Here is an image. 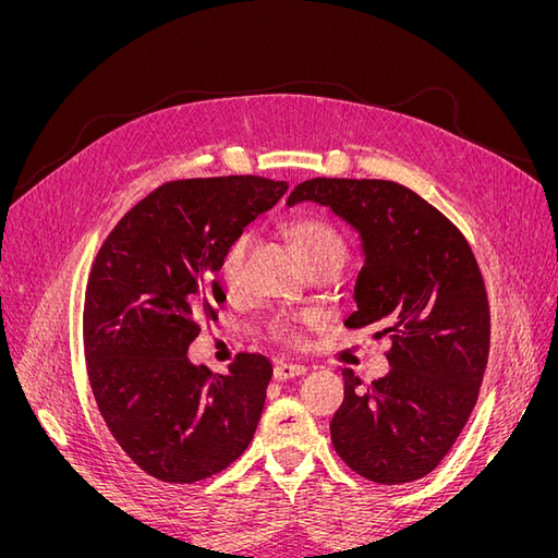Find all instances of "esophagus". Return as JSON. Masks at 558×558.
Instances as JSON below:
<instances>
[{
  "label": "esophagus",
  "instance_id": "34e87169",
  "mask_svg": "<svg viewBox=\"0 0 558 558\" xmlns=\"http://www.w3.org/2000/svg\"><path fill=\"white\" fill-rule=\"evenodd\" d=\"M307 369L302 365H293V363H277L275 369H272V377L277 381H286V379H295L300 375H305Z\"/></svg>",
  "mask_w": 558,
  "mask_h": 558
}]
</instances>
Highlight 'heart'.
<instances>
[{"mask_svg": "<svg viewBox=\"0 0 558 558\" xmlns=\"http://www.w3.org/2000/svg\"><path fill=\"white\" fill-rule=\"evenodd\" d=\"M281 234L289 244L295 248L298 256L310 265V269L320 267V265H340L344 263L347 256V244L344 238L340 234L328 218L318 216V214H298L286 218V221L279 226ZM248 240L246 238H234L228 248L221 256V265H218V275H221V281L232 289L240 279L242 272V263L246 256ZM275 335L283 342H293L295 340V330L289 324H279L275 326Z\"/></svg>", "mask_w": 558, "mask_h": 558, "instance_id": "1", "label": "heart"}]
</instances>
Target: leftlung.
<instances>
[{
	"instance_id": "1",
	"label": "left lung",
	"mask_w": 558,
	"mask_h": 558,
	"mask_svg": "<svg viewBox=\"0 0 558 558\" xmlns=\"http://www.w3.org/2000/svg\"><path fill=\"white\" fill-rule=\"evenodd\" d=\"M330 207L359 232L363 267L347 328L388 337L391 373L344 369L330 435L340 459L377 484L426 477L475 408L488 359V302L470 244L447 216L396 181L310 179L286 199Z\"/></svg>"
}]
</instances>
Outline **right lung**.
I'll return each mask as SVG.
<instances>
[{"instance_id":"obj_1","label":"right lung","mask_w":558,"mask_h":558,"mask_svg":"<svg viewBox=\"0 0 558 558\" xmlns=\"http://www.w3.org/2000/svg\"><path fill=\"white\" fill-rule=\"evenodd\" d=\"M289 191L286 181H170L134 205L99 248L86 289L88 379L116 442L150 477L207 480L251 445L272 365L240 353L228 375L189 359L226 293L223 251Z\"/></svg>"}]
</instances>
